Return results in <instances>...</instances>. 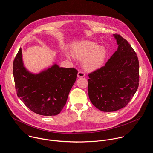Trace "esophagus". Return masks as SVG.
<instances>
[{
  "mask_svg": "<svg viewBox=\"0 0 153 153\" xmlns=\"http://www.w3.org/2000/svg\"><path fill=\"white\" fill-rule=\"evenodd\" d=\"M85 76V73H84L83 71H79V72L78 73V74H77V77H84Z\"/></svg>",
  "mask_w": 153,
  "mask_h": 153,
  "instance_id": "obj_1",
  "label": "esophagus"
}]
</instances>
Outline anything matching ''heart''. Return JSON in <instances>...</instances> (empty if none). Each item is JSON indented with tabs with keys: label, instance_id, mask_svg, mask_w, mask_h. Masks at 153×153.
<instances>
[{
	"label": "heart",
	"instance_id": "1",
	"mask_svg": "<svg viewBox=\"0 0 153 153\" xmlns=\"http://www.w3.org/2000/svg\"><path fill=\"white\" fill-rule=\"evenodd\" d=\"M75 56L78 59H83L84 67L89 70L100 67L103 64L106 57V51L103 47H99L97 43L85 41L77 45L74 48Z\"/></svg>",
	"mask_w": 153,
	"mask_h": 153
}]
</instances>
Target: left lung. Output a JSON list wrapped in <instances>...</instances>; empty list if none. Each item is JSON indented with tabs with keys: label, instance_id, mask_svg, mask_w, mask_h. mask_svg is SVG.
Segmentation results:
<instances>
[{
	"label": "left lung",
	"instance_id": "8db88e82",
	"mask_svg": "<svg viewBox=\"0 0 153 153\" xmlns=\"http://www.w3.org/2000/svg\"><path fill=\"white\" fill-rule=\"evenodd\" d=\"M117 50L104 66L90 73L88 96L99 110L112 112L125 107L135 94L139 82V60L132 47L120 34H114Z\"/></svg>",
	"mask_w": 153,
	"mask_h": 153
}]
</instances>
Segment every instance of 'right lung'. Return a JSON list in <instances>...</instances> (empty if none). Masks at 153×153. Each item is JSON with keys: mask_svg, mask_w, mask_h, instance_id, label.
I'll return each mask as SVG.
<instances>
[{"mask_svg": "<svg viewBox=\"0 0 153 153\" xmlns=\"http://www.w3.org/2000/svg\"><path fill=\"white\" fill-rule=\"evenodd\" d=\"M13 72L17 96L33 112L46 116L59 114L67 103L77 70L55 64L37 74L24 67L20 48L13 62Z\"/></svg>", "mask_w": 153, "mask_h": 153, "instance_id": "1", "label": "right lung"}]
</instances>
